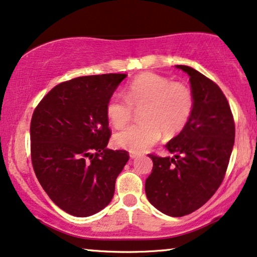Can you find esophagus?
<instances>
[{
    "instance_id": "obj_1",
    "label": "esophagus",
    "mask_w": 257,
    "mask_h": 257,
    "mask_svg": "<svg viewBox=\"0 0 257 257\" xmlns=\"http://www.w3.org/2000/svg\"><path fill=\"white\" fill-rule=\"evenodd\" d=\"M129 156H131V159H133V160H135V159H138V157H140V156H141V154H139V153H131V155H129Z\"/></svg>"
}]
</instances>
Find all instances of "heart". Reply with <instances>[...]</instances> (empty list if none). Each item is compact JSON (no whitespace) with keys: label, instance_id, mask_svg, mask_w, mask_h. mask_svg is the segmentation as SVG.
Listing matches in <instances>:
<instances>
[{"label":"heart","instance_id":"obj_1","mask_svg":"<svg viewBox=\"0 0 257 257\" xmlns=\"http://www.w3.org/2000/svg\"><path fill=\"white\" fill-rule=\"evenodd\" d=\"M125 99L114 95L107 104L111 124L121 128L140 109L142 122L114 135L115 145L133 153H142L159 141L161 135L174 136L183 131L194 110V95L187 85L154 73L136 76L124 90Z\"/></svg>","mask_w":257,"mask_h":257}]
</instances>
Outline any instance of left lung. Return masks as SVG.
I'll list each match as a JSON object with an SVG mask.
<instances>
[{
    "mask_svg": "<svg viewBox=\"0 0 257 257\" xmlns=\"http://www.w3.org/2000/svg\"><path fill=\"white\" fill-rule=\"evenodd\" d=\"M194 110L183 131L166 148L173 157L149 155L152 174L146 195L161 213L181 217L197 210L215 194L227 172L235 141V124L220 87L188 66Z\"/></svg>",
    "mask_w": 257,
    "mask_h": 257,
    "instance_id": "left-lung-1",
    "label": "left lung"
}]
</instances>
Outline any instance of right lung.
<instances>
[{
	"instance_id": "add662e5",
	"label": "right lung",
	"mask_w": 257,
	"mask_h": 257,
	"mask_svg": "<svg viewBox=\"0 0 257 257\" xmlns=\"http://www.w3.org/2000/svg\"><path fill=\"white\" fill-rule=\"evenodd\" d=\"M125 77L103 74L62 82L34 110V172L50 200L74 216H90L110 203L129 160L125 150L107 149V104Z\"/></svg>"
}]
</instances>
